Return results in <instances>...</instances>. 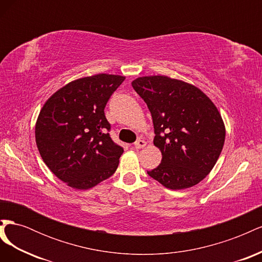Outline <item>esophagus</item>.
I'll return each instance as SVG.
<instances>
[{
  "mask_svg": "<svg viewBox=\"0 0 262 262\" xmlns=\"http://www.w3.org/2000/svg\"><path fill=\"white\" fill-rule=\"evenodd\" d=\"M145 145H146V142L143 141V140H141V139H139L137 142H134V147H136V148H142V147H144Z\"/></svg>",
  "mask_w": 262,
  "mask_h": 262,
  "instance_id": "1",
  "label": "esophagus"
}]
</instances>
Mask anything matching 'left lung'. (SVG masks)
Instances as JSON below:
<instances>
[{
	"mask_svg": "<svg viewBox=\"0 0 262 262\" xmlns=\"http://www.w3.org/2000/svg\"><path fill=\"white\" fill-rule=\"evenodd\" d=\"M149 109L154 145L162 162L148 176L171 190L199 184L216 164L225 125L216 106L196 86L165 75L141 76L132 83Z\"/></svg>",
	"mask_w": 262,
	"mask_h": 262,
	"instance_id": "obj_1",
	"label": "left lung"
}]
</instances>
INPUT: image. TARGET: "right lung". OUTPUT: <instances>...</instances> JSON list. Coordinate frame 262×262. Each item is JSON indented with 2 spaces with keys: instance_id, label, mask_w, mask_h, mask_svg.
<instances>
[{
  "instance_id": "1",
  "label": "right lung",
  "mask_w": 262,
  "mask_h": 262,
  "mask_svg": "<svg viewBox=\"0 0 262 262\" xmlns=\"http://www.w3.org/2000/svg\"><path fill=\"white\" fill-rule=\"evenodd\" d=\"M124 78L105 73L77 78L55 92L39 113L38 150L69 187L91 189L115 173L123 148L109 136L104 109Z\"/></svg>"
}]
</instances>
